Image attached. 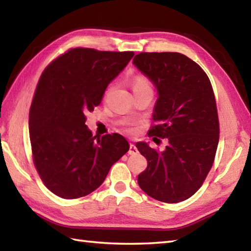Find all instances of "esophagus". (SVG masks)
<instances>
[{"mask_svg":"<svg viewBox=\"0 0 251 251\" xmlns=\"http://www.w3.org/2000/svg\"><path fill=\"white\" fill-rule=\"evenodd\" d=\"M137 153H138V150H137L136 146L134 145V143H130L128 154H130V155H135V154H137Z\"/></svg>","mask_w":251,"mask_h":251,"instance_id":"esophagus-1","label":"esophagus"}]
</instances>
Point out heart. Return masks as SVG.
<instances>
[{
	"instance_id": "heart-1",
	"label": "heart",
	"mask_w": 251,
	"mask_h": 251,
	"mask_svg": "<svg viewBox=\"0 0 251 251\" xmlns=\"http://www.w3.org/2000/svg\"><path fill=\"white\" fill-rule=\"evenodd\" d=\"M131 88L132 92H137V90H152L150 82L143 75H138L132 79Z\"/></svg>"
}]
</instances>
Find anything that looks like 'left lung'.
Returning a JSON list of instances; mask_svg holds the SVG:
<instances>
[{
  "mask_svg": "<svg viewBox=\"0 0 251 251\" xmlns=\"http://www.w3.org/2000/svg\"><path fill=\"white\" fill-rule=\"evenodd\" d=\"M132 63L157 92L152 115L155 125L149 134L168 140L164 151L136 143L148 161L138 184L159 201H185L204 182L219 142L210 81L196 62L179 52H141Z\"/></svg>",
  "mask_w": 251,
  "mask_h": 251,
  "instance_id": "1",
  "label": "left lung"
}]
</instances>
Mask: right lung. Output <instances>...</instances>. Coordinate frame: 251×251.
<instances>
[{
	"label": "right lung",
	"instance_id": "obj_1",
	"mask_svg": "<svg viewBox=\"0 0 251 251\" xmlns=\"http://www.w3.org/2000/svg\"><path fill=\"white\" fill-rule=\"evenodd\" d=\"M134 55L73 49L42 73L30 108L29 134L37 173L54 194L72 200L92 193L129 150L119 134L94 137L85 114L100 104L108 85Z\"/></svg>",
	"mask_w": 251,
	"mask_h": 251
}]
</instances>
